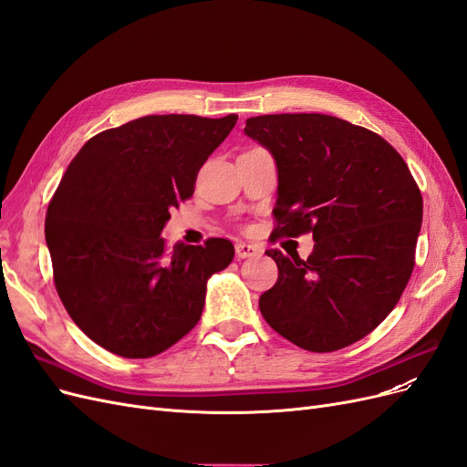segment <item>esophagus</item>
Returning a JSON list of instances; mask_svg holds the SVG:
<instances>
[{
  "label": "esophagus",
  "mask_w": 467,
  "mask_h": 467,
  "mask_svg": "<svg viewBox=\"0 0 467 467\" xmlns=\"http://www.w3.org/2000/svg\"><path fill=\"white\" fill-rule=\"evenodd\" d=\"M235 255H237L239 259L259 257V255H261V247H259V245H253V244L239 242V244H235Z\"/></svg>",
  "instance_id": "34e87169"
}]
</instances>
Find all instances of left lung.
<instances>
[{
    "label": "left lung",
    "instance_id": "1",
    "mask_svg": "<svg viewBox=\"0 0 467 467\" xmlns=\"http://www.w3.org/2000/svg\"><path fill=\"white\" fill-rule=\"evenodd\" d=\"M244 132L276 163L273 239L316 242L306 261L266 251L278 280L259 298L265 321L312 352L360 341L413 273L422 196L407 163L381 136L317 112L253 117Z\"/></svg>",
    "mask_w": 467,
    "mask_h": 467
}]
</instances>
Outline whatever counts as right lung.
I'll return each mask as SVG.
<instances>
[{
    "mask_svg": "<svg viewBox=\"0 0 467 467\" xmlns=\"http://www.w3.org/2000/svg\"><path fill=\"white\" fill-rule=\"evenodd\" d=\"M235 122L142 117L93 136L67 165L45 235L60 300L99 347L148 358L199 323L206 282L232 263L234 245L214 237L169 251L161 232Z\"/></svg>",
    "mask_w": 467,
    "mask_h": 467,
    "instance_id": "right-lung-1",
    "label": "right lung"
}]
</instances>
